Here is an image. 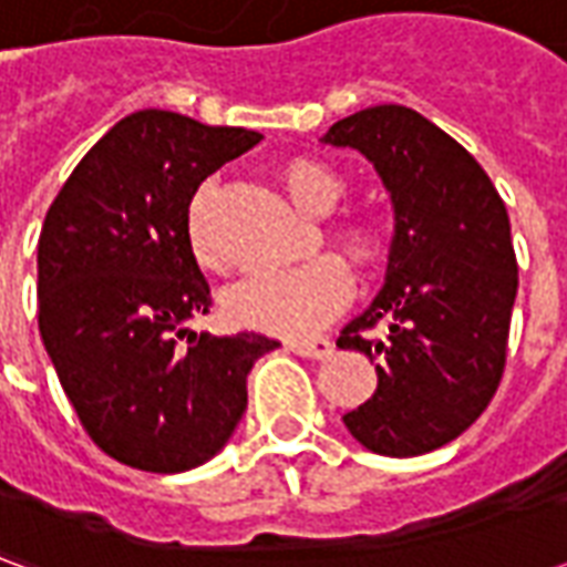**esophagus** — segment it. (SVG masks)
Returning a JSON list of instances; mask_svg holds the SVG:
<instances>
[{
  "mask_svg": "<svg viewBox=\"0 0 567 567\" xmlns=\"http://www.w3.org/2000/svg\"><path fill=\"white\" fill-rule=\"evenodd\" d=\"M285 349L300 358H316V361H321V358L331 355L333 343L324 340V337H312V340H291V343H285Z\"/></svg>",
  "mask_w": 567,
  "mask_h": 567,
  "instance_id": "1",
  "label": "esophagus"
}]
</instances>
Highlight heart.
I'll list each match as a JSON object with an SVG mask.
<instances>
[{"label":"heart","mask_w":567,"mask_h":567,"mask_svg":"<svg viewBox=\"0 0 567 567\" xmlns=\"http://www.w3.org/2000/svg\"><path fill=\"white\" fill-rule=\"evenodd\" d=\"M282 187L297 209L307 215H328L346 194L340 175L319 161H291L282 169ZM337 243L343 246L358 267L377 260L382 246L380 224L370 215H352L340 224ZM187 246L199 267L218 270L221 251L212 234L209 190H199L187 209ZM352 295L349 270L337 258H316L295 270L264 272L236 282L224 295V316L236 328L276 333V337H303L331 321Z\"/></svg>","instance_id":"obj_1"}]
</instances>
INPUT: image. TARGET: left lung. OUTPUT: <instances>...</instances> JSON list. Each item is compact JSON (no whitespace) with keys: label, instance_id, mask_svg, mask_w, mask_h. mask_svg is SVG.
<instances>
[{"label":"left lung","instance_id":"1","mask_svg":"<svg viewBox=\"0 0 567 567\" xmlns=\"http://www.w3.org/2000/svg\"><path fill=\"white\" fill-rule=\"evenodd\" d=\"M321 142L361 151L394 206L385 285L337 340L377 361L380 382L343 422L370 452L425 455L498 392L519 285L511 218L486 169L406 105L355 112Z\"/></svg>","mask_w":567,"mask_h":567}]
</instances>
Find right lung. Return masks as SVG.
<instances>
[{
  "label": "right lung",
  "instance_id": "1",
  "mask_svg": "<svg viewBox=\"0 0 567 567\" xmlns=\"http://www.w3.org/2000/svg\"><path fill=\"white\" fill-rule=\"evenodd\" d=\"M258 142L145 109L81 157L44 215L39 331L84 431L121 464L182 474L209 462L246 413L248 370L279 346L187 328L212 307L187 246L190 199Z\"/></svg>",
  "mask_w": 567,
  "mask_h": 567
}]
</instances>
